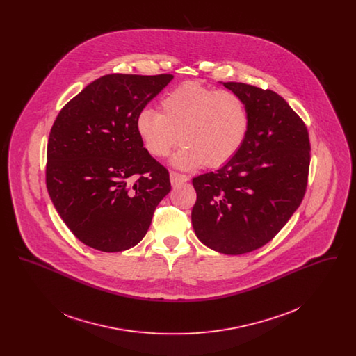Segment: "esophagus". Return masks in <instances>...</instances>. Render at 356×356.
<instances>
[{
	"instance_id": "esophagus-1",
	"label": "esophagus",
	"mask_w": 356,
	"mask_h": 356,
	"mask_svg": "<svg viewBox=\"0 0 356 356\" xmlns=\"http://www.w3.org/2000/svg\"><path fill=\"white\" fill-rule=\"evenodd\" d=\"M170 183L175 186V184H181V183H186L188 181V176L186 175H181V173H177V172H170Z\"/></svg>"
}]
</instances>
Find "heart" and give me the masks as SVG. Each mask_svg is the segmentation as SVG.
Here are the masks:
<instances>
[{"label":"heart","mask_w":356,"mask_h":356,"mask_svg":"<svg viewBox=\"0 0 356 356\" xmlns=\"http://www.w3.org/2000/svg\"><path fill=\"white\" fill-rule=\"evenodd\" d=\"M161 113L145 108L136 118V132L153 157H165L181 141L173 165L183 170L228 163L245 141L250 112L232 90L184 83L160 102Z\"/></svg>","instance_id":"b5f03b06"}]
</instances>
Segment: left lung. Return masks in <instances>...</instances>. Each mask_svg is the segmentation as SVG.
Wrapping results in <instances>:
<instances>
[{
    "instance_id": "1",
    "label": "left lung",
    "mask_w": 356,
    "mask_h": 356,
    "mask_svg": "<svg viewBox=\"0 0 356 356\" xmlns=\"http://www.w3.org/2000/svg\"><path fill=\"white\" fill-rule=\"evenodd\" d=\"M222 85L245 102L250 129L220 170L193 177L191 218L207 247L243 254L271 241L302 203L311 145L303 120L282 96L254 85Z\"/></svg>"
}]
</instances>
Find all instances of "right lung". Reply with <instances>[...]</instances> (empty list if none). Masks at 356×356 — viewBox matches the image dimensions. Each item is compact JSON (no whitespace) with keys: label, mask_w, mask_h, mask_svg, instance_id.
I'll return each instance as SVG.
<instances>
[{"label":"right lung","mask_w":356,"mask_h":356,"mask_svg":"<svg viewBox=\"0 0 356 356\" xmlns=\"http://www.w3.org/2000/svg\"><path fill=\"white\" fill-rule=\"evenodd\" d=\"M172 74H106L73 97L51 127L47 188L72 234L102 252L135 247L170 191V173L136 132V118Z\"/></svg>","instance_id":"obj_1"}]
</instances>
